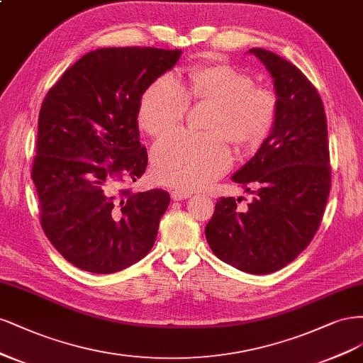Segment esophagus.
I'll list each match as a JSON object with an SVG mask.
<instances>
[{"mask_svg": "<svg viewBox=\"0 0 363 363\" xmlns=\"http://www.w3.org/2000/svg\"><path fill=\"white\" fill-rule=\"evenodd\" d=\"M191 191H189V190H182V189H178V190H174L173 193H172V199L173 201H184V199H189V197H191Z\"/></svg>", "mask_w": 363, "mask_h": 363, "instance_id": "34e87169", "label": "esophagus"}]
</instances>
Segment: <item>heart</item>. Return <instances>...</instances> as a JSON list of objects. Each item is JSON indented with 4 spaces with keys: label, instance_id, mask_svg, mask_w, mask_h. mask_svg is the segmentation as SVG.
<instances>
[{
    "label": "heart",
    "instance_id": "obj_1",
    "mask_svg": "<svg viewBox=\"0 0 363 363\" xmlns=\"http://www.w3.org/2000/svg\"><path fill=\"white\" fill-rule=\"evenodd\" d=\"M190 99L216 102L208 128L211 134L181 131L161 138L152 149L155 178L178 189H197L223 174L232 162L228 135L233 143H259L274 122V93L255 87L253 78L230 65L193 67L186 86L172 75L157 78L143 93L138 122L154 135L178 128L190 107Z\"/></svg>",
    "mask_w": 363,
    "mask_h": 363
}]
</instances>
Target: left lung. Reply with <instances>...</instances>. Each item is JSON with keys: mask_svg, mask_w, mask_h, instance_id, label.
Wrapping results in <instances>:
<instances>
[{"mask_svg": "<svg viewBox=\"0 0 363 363\" xmlns=\"http://www.w3.org/2000/svg\"><path fill=\"white\" fill-rule=\"evenodd\" d=\"M273 78L276 116L255 157L233 173L252 202L238 209L221 197L205 228L218 259L250 274H268L294 261L317 233L330 193L329 143L323 101L285 58L252 48Z\"/></svg>", "mask_w": 363, "mask_h": 363, "instance_id": "left-lung-1", "label": "left lung"}]
</instances>
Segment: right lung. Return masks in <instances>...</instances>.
Segmentation results:
<instances>
[{
	"label": "right lung",
	"instance_id": "obj_1",
	"mask_svg": "<svg viewBox=\"0 0 363 363\" xmlns=\"http://www.w3.org/2000/svg\"><path fill=\"white\" fill-rule=\"evenodd\" d=\"M181 50L99 48L75 62L43 99L31 178L45 235L84 272L125 270L150 252L170 203L164 190L133 193L146 170L138 108Z\"/></svg>",
	"mask_w": 363,
	"mask_h": 363
}]
</instances>
